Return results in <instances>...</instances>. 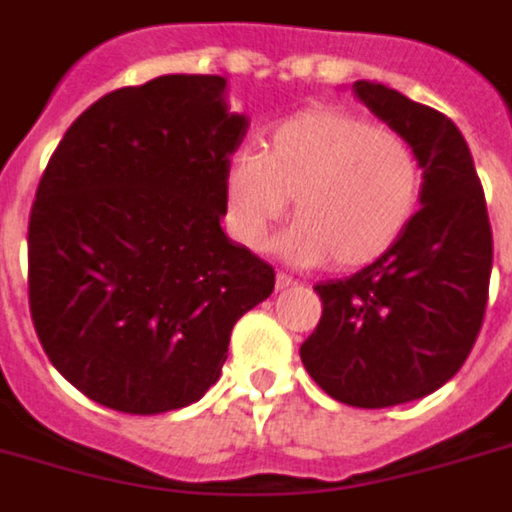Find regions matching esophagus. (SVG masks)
Returning a JSON list of instances; mask_svg holds the SVG:
<instances>
[{
    "label": "esophagus",
    "mask_w": 512,
    "mask_h": 512,
    "mask_svg": "<svg viewBox=\"0 0 512 512\" xmlns=\"http://www.w3.org/2000/svg\"><path fill=\"white\" fill-rule=\"evenodd\" d=\"M290 285H295V279L285 272H277V290H287Z\"/></svg>",
    "instance_id": "34e87169"
}]
</instances>
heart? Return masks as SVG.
<instances>
[{
    "instance_id": "b5f03b06",
    "label": "heart",
    "mask_w": 512,
    "mask_h": 512,
    "mask_svg": "<svg viewBox=\"0 0 512 512\" xmlns=\"http://www.w3.org/2000/svg\"><path fill=\"white\" fill-rule=\"evenodd\" d=\"M417 152L399 131L336 106H310L266 131L261 152L225 168V220L240 246L261 251L292 209L282 251L298 264L362 266L401 238L419 202Z\"/></svg>"
}]
</instances>
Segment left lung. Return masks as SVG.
I'll return each instance as SVG.
<instances>
[{"label": "left lung", "mask_w": 512, "mask_h": 512, "mask_svg": "<svg viewBox=\"0 0 512 512\" xmlns=\"http://www.w3.org/2000/svg\"><path fill=\"white\" fill-rule=\"evenodd\" d=\"M355 95L417 152L422 207L373 264L313 287L323 313L300 360L331 399L383 409L438 391L469 357L489 298L492 227L448 116L378 82H355Z\"/></svg>", "instance_id": "left-lung-1"}]
</instances>
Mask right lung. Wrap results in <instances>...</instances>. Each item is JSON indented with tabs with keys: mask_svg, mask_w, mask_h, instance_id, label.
Returning a JSON list of instances; mask_svg holds the SVG:
<instances>
[{
	"mask_svg": "<svg viewBox=\"0 0 512 512\" xmlns=\"http://www.w3.org/2000/svg\"><path fill=\"white\" fill-rule=\"evenodd\" d=\"M225 77L163 74L77 116L38 183L28 300L51 365L87 399L163 414L217 383L274 269L222 233L225 168L248 131Z\"/></svg>",
	"mask_w": 512,
	"mask_h": 512,
	"instance_id": "right-lung-1",
	"label": "right lung"
}]
</instances>
